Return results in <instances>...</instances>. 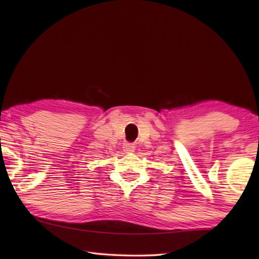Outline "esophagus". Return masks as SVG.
<instances>
[{
    "label": "esophagus",
    "mask_w": 259,
    "mask_h": 259,
    "mask_svg": "<svg viewBox=\"0 0 259 259\" xmlns=\"http://www.w3.org/2000/svg\"><path fill=\"white\" fill-rule=\"evenodd\" d=\"M135 144L133 143H124L123 144V151L125 153H133L135 152Z\"/></svg>",
    "instance_id": "34e87169"
}]
</instances>
